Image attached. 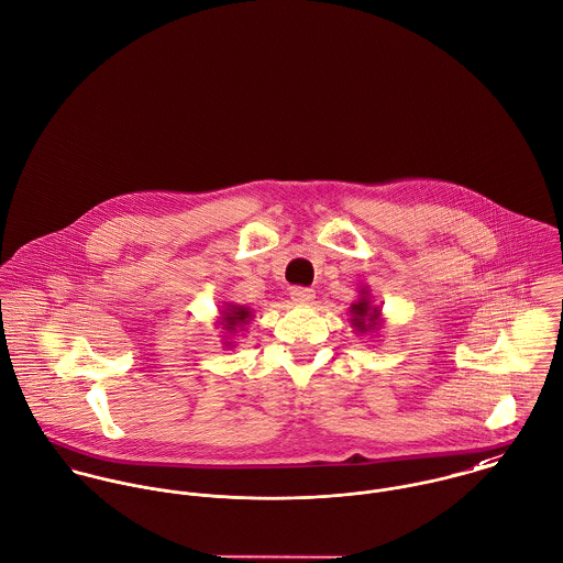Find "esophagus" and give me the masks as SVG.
Segmentation results:
<instances>
[{"label":"esophagus","instance_id":"34e87169","mask_svg":"<svg viewBox=\"0 0 563 563\" xmlns=\"http://www.w3.org/2000/svg\"><path fill=\"white\" fill-rule=\"evenodd\" d=\"M316 298V291L309 287H291V300L296 305H311Z\"/></svg>","mask_w":563,"mask_h":563}]
</instances>
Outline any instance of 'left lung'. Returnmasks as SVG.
Returning <instances> with one entry per match:
<instances>
[{
    "label": "left lung",
    "mask_w": 563,
    "mask_h": 563,
    "mask_svg": "<svg viewBox=\"0 0 563 563\" xmlns=\"http://www.w3.org/2000/svg\"><path fill=\"white\" fill-rule=\"evenodd\" d=\"M367 305H369V302H367V300H361V302H358V305H354V307H352V311H354V316H356V318H354V320H352V322H354V327H356V329H358V331H365V329H367V327H374V324H376V316H378V311H376V309H374V311H372V316H369V322L367 325L364 324L365 321V316H367V313H369V307H367Z\"/></svg>",
    "instance_id": "left-lung-1"
}]
</instances>
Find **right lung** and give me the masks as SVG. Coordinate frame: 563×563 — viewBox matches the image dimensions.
Here are the masks:
<instances>
[{
    "instance_id": "right-lung-1",
    "label": "right lung",
    "mask_w": 563,
    "mask_h": 563,
    "mask_svg": "<svg viewBox=\"0 0 563 563\" xmlns=\"http://www.w3.org/2000/svg\"><path fill=\"white\" fill-rule=\"evenodd\" d=\"M247 316H250V313H247L245 309H232L224 318L225 322H228V329H232L236 322H245Z\"/></svg>"
}]
</instances>
